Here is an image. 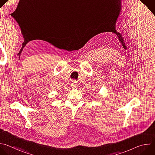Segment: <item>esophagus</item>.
<instances>
[{
    "mask_svg": "<svg viewBox=\"0 0 155 155\" xmlns=\"http://www.w3.org/2000/svg\"><path fill=\"white\" fill-rule=\"evenodd\" d=\"M71 86H72V87L76 88V87H77L78 84H77V82H76L75 81H73V82H72V85H71Z\"/></svg>",
    "mask_w": 155,
    "mask_h": 155,
    "instance_id": "1",
    "label": "esophagus"
}]
</instances>
